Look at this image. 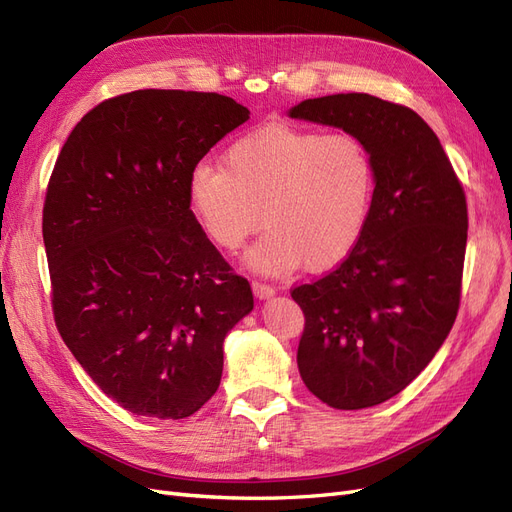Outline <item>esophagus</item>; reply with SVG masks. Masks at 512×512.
<instances>
[{
	"label": "esophagus",
	"mask_w": 512,
	"mask_h": 512,
	"mask_svg": "<svg viewBox=\"0 0 512 512\" xmlns=\"http://www.w3.org/2000/svg\"><path fill=\"white\" fill-rule=\"evenodd\" d=\"M251 287H253L255 298H259V300H266V298H272V295H274V287H270L266 283H259V280H253Z\"/></svg>",
	"instance_id": "obj_1"
}]
</instances>
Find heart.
Wrapping results in <instances>:
<instances>
[{"label": "heart", "instance_id": "1", "mask_svg": "<svg viewBox=\"0 0 512 512\" xmlns=\"http://www.w3.org/2000/svg\"><path fill=\"white\" fill-rule=\"evenodd\" d=\"M376 197L368 144L346 131L268 123L240 136L223 168L200 163L189 176V204L212 244L238 251L268 227L246 255L266 274L325 272L353 253Z\"/></svg>", "mask_w": 512, "mask_h": 512}]
</instances>
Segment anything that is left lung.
Here are the masks:
<instances>
[{"label":"left lung","instance_id":"8db88e82","mask_svg":"<svg viewBox=\"0 0 512 512\" xmlns=\"http://www.w3.org/2000/svg\"><path fill=\"white\" fill-rule=\"evenodd\" d=\"M289 114L361 138L376 163L374 208L353 253L291 289L304 312L298 368L308 391L340 410L376 406L415 381L455 323L466 193L438 136L408 106L338 93Z\"/></svg>","mask_w":512,"mask_h":512}]
</instances>
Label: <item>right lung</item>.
<instances>
[{
	"label": "right lung",
	"mask_w": 512,
	"mask_h": 512,
	"mask_svg": "<svg viewBox=\"0 0 512 512\" xmlns=\"http://www.w3.org/2000/svg\"><path fill=\"white\" fill-rule=\"evenodd\" d=\"M249 121L232 97L142 89L91 108L65 140L42 210L55 325L108 398L185 419L219 389L249 280L189 204V176Z\"/></svg>",
	"instance_id": "obj_1"
}]
</instances>
